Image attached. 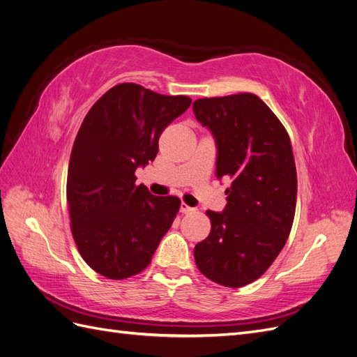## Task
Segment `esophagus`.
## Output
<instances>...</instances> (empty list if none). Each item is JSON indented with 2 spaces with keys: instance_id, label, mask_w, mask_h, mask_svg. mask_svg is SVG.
<instances>
[{
  "instance_id": "esophagus-1",
  "label": "esophagus",
  "mask_w": 357,
  "mask_h": 357,
  "mask_svg": "<svg viewBox=\"0 0 357 357\" xmlns=\"http://www.w3.org/2000/svg\"><path fill=\"white\" fill-rule=\"evenodd\" d=\"M180 211L183 213V214H189V213H195L197 211V208H193V207H189L188 204H185V202H181L180 204Z\"/></svg>"
}]
</instances>
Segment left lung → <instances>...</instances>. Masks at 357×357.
Wrapping results in <instances>:
<instances>
[{
  "instance_id": "left-lung-1",
  "label": "left lung",
  "mask_w": 357,
  "mask_h": 357,
  "mask_svg": "<svg viewBox=\"0 0 357 357\" xmlns=\"http://www.w3.org/2000/svg\"><path fill=\"white\" fill-rule=\"evenodd\" d=\"M193 113L215 139V176L232 180L225 210L207 211L211 231L193 256L211 282L243 287L271 266L294 223L298 180L290 138L253 93L201 98Z\"/></svg>"
}]
</instances>
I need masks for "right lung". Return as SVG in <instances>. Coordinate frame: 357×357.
<instances>
[{
    "label": "right lung",
    "mask_w": 357,
    "mask_h": 357,
    "mask_svg": "<svg viewBox=\"0 0 357 357\" xmlns=\"http://www.w3.org/2000/svg\"><path fill=\"white\" fill-rule=\"evenodd\" d=\"M192 100L135 83L107 91L83 119L71 150L67 201L71 232L84 262L112 278L132 277L152 261L180 208L135 185V169L155 160L162 131Z\"/></svg>",
    "instance_id": "obj_1"
}]
</instances>
